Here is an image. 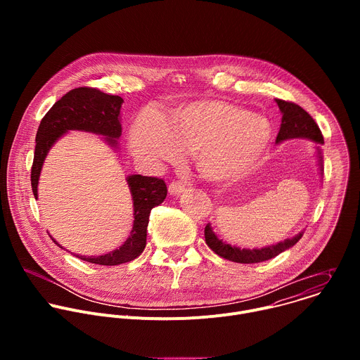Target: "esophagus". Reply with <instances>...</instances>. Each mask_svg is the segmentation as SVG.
Returning <instances> with one entry per match:
<instances>
[{
    "label": "esophagus",
    "mask_w": 360,
    "mask_h": 360,
    "mask_svg": "<svg viewBox=\"0 0 360 360\" xmlns=\"http://www.w3.org/2000/svg\"><path fill=\"white\" fill-rule=\"evenodd\" d=\"M185 188H186L185 184H182V182H179V181H174V182L169 184L168 191H169L171 195H179L181 192L185 191Z\"/></svg>",
    "instance_id": "obj_1"
}]
</instances>
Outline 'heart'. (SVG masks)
<instances>
[{
	"instance_id": "heart-1",
	"label": "heart",
	"mask_w": 360,
	"mask_h": 360,
	"mask_svg": "<svg viewBox=\"0 0 360 360\" xmlns=\"http://www.w3.org/2000/svg\"><path fill=\"white\" fill-rule=\"evenodd\" d=\"M272 139L271 122L224 101H195L165 121L145 110L131 129V146L148 161H179L196 150L199 172L211 181L240 178L258 165Z\"/></svg>"
}]
</instances>
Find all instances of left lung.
<instances>
[{"label": "left lung", "instance_id": "left-lung-1", "mask_svg": "<svg viewBox=\"0 0 360 360\" xmlns=\"http://www.w3.org/2000/svg\"><path fill=\"white\" fill-rule=\"evenodd\" d=\"M276 104L282 112V124H281V129L278 132L276 136V142H282L286 139H292V138H306L311 139L315 143H323V135L318 127V124L315 122V120L307 114L302 107H299L295 102H289V101H283V99H276ZM318 153H319V165H321V171H322V155H321V149L318 148ZM303 232H300L299 235L289 238L283 242H279L276 245H271L262 249H240L236 246H231L229 243L222 242V239H219L215 232L212 231L211 225L208 224L205 226V240H207V245L222 258L232 261V262H238V264H258V262H264L268 259L275 258L279 253H282L283 250L292 248L300 238H302Z\"/></svg>", "mask_w": 360, "mask_h": 360}]
</instances>
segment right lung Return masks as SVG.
I'll return each mask as SVG.
<instances>
[{
	"label": "right lung",
	"mask_w": 360,
	"mask_h": 360,
	"mask_svg": "<svg viewBox=\"0 0 360 360\" xmlns=\"http://www.w3.org/2000/svg\"><path fill=\"white\" fill-rule=\"evenodd\" d=\"M122 102L124 99L118 95H110L91 86H79L67 92L51 107L41 120L35 136V152L31 168V186L35 199L38 198V179L46 153L65 132L78 129L104 135L110 145L117 146V139L122 132L120 122ZM127 182L134 200V226L129 238L120 249L101 256L77 255L79 259L96 265L114 266L131 262L143 252L150 210L164 202L168 189L164 179L153 176L129 175ZM51 239L61 246L53 236Z\"/></svg>",
	"instance_id": "obj_1"
}]
</instances>
